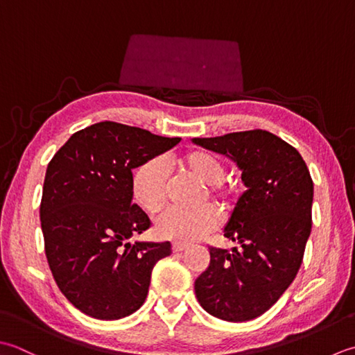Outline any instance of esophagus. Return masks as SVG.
I'll return each mask as SVG.
<instances>
[{
	"label": "esophagus",
	"instance_id": "obj_1",
	"mask_svg": "<svg viewBox=\"0 0 355 355\" xmlns=\"http://www.w3.org/2000/svg\"><path fill=\"white\" fill-rule=\"evenodd\" d=\"M171 250H173V252H182V251L187 250V245L180 243V242H175V243H173Z\"/></svg>",
	"mask_w": 355,
	"mask_h": 355
}]
</instances>
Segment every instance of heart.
<instances>
[{"mask_svg": "<svg viewBox=\"0 0 355 355\" xmlns=\"http://www.w3.org/2000/svg\"><path fill=\"white\" fill-rule=\"evenodd\" d=\"M180 165L190 171L205 185L202 200L213 199L220 205L234 202L241 182L227 179L222 159L208 150H193L180 157ZM170 185V171L161 157L148 159L133 173L132 194L137 205L148 213H155L167 200ZM220 218L213 205H204L196 209H165L155 220V231L159 237L175 242H193L218 227Z\"/></svg>", "mask_w": 355, "mask_h": 355, "instance_id": "b5f03b06", "label": "heart"}]
</instances>
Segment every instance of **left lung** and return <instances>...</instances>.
<instances>
[{"mask_svg": "<svg viewBox=\"0 0 355 355\" xmlns=\"http://www.w3.org/2000/svg\"><path fill=\"white\" fill-rule=\"evenodd\" d=\"M193 142L233 159L248 188L223 230L241 248L209 247L208 268L194 282L196 297L218 319L252 320L297 276L313 225V179L299 151L266 130Z\"/></svg>", "mask_w": 355, "mask_h": 355, "instance_id": "left-lung-1", "label": "left lung"}]
</instances>
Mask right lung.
Masks as SVG:
<instances>
[{"label": "right lung", "instance_id": "right-lung-1", "mask_svg": "<svg viewBox=\"0 0 355 355\" xmlns=\"http://www.w3.org/2000/svg\"><path fill=\"white\" fill-rule=\"evenodd\" d=\"M179 141L104 121L71 135L49 162L40 205L46 257L81 313L118 320L146 302L151 270L171 245L128 242L150 227L132 204V170Z\"/></svg>", "mask_w": 355, "mask_h": 355}]
</instances>
